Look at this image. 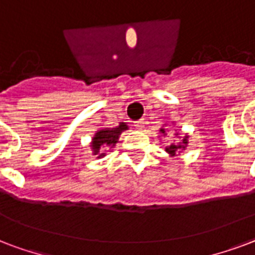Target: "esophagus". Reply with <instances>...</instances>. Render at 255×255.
Segmentation results:
<instances>
[{"instance_id":"esophagus-1","label":"esophagus","mask_w":255,"mask_h":255,"mask_svg":"<svg viewBox=\"0 0 255 255\" xmlns=\"http://www.w3.org/2000/svg\"><path fill=\"white\" fill-rule=\"evenodd\" d=\"M134 126H135V129L142 130L143 128H145V121H143V120H141V121H137L135 124H134Z\"/></svg>"}]
</instances>
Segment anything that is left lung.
<instances>
[{
	"mask_svg": "<svg viewBox=\"0 0 255 255\" xmlns=\"http://www.w3.org/2000/svg\"><path fill=\"white\" fill-rule=\"evenodd\" d=\"M159 137H169V131L166 130V124H163V126L159 129ZM179 133L175 131L174 133V138H178ZM181 138V137H179ZM187 145H189V134H185L182 138H181V141L179 142H171L170 145L166 146V153L170 155L171 158H174L177 155H179L182 153L183 150L186 149Z\"/></svg>",
	"mask_w": 255,
	"mask_h": 255,
	"instance_id": "obj_1",
	"label": "left lung"
}]
</instances>
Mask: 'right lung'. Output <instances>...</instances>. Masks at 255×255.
I'll list each match as a JSON object with an SVG mask.
<instances>
[{"mask_svg":"<svg viewBox=\"0 0 255 255\" xmlns=\"http://www.w3.org/2000/svg\"><path fill=\"white\" fill-rule=\"evenodd\" d=\"M129 129V126L125 122H120V125L116 128H101L94 133L90 142L93 155H96L97 159L104 158L106 155V150L113 149L116 143L120 139L122 131Z\"/></svg>","mask_w":255,"mask_h":255,"instance_id":"1","label":"right lung"}]
</instances>
